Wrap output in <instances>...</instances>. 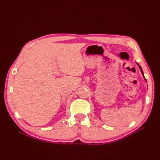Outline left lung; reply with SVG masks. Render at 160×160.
Here are the masks:
<instances>
[{
	"label": "left lung",
	"mask_w": 160,
	"mask_h": 160,
	"mask_svg": "<svg viewBox=\"0 0 160 160\" xmlns=\"http://www.w3.org/2000/svg\"><path fill=\"white\" fill-rule=\"evenodd\" d=\"M138 64V63H137ZM138 67H139V68L140 69V71H141V72H142V75H143V77H144V79H145V80H146V81H146V78H145V77H144V75H143V71H142V67H141V66H140L139 64H138Z\"/></svg>",
	"instance_id": "8db88e82"
}]
</instances>
